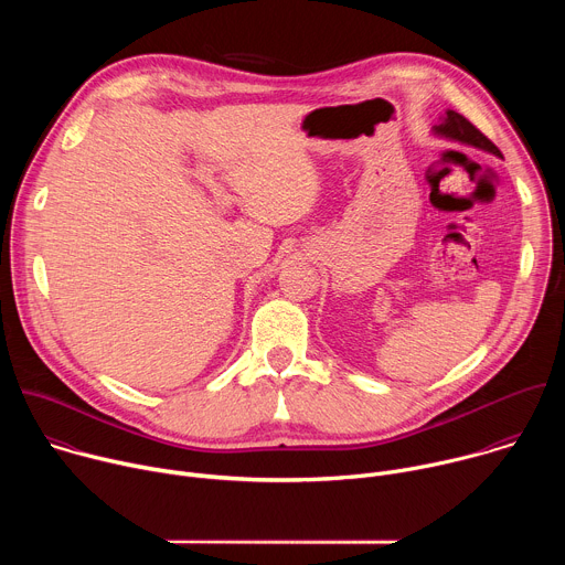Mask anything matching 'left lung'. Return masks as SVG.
<instances>
[{"instance_id": "1", "label": "left lung", "mask_w": 565, "mask_h": 565, "mask_svg": "<svg viewBox=\"0 0 565 565\" xmlns=\"http://www.w3.org/2000/svg\"><path fill=\"white\" fill-rule=\"evenodd\" d=\"M438 138H445V140H451V142H460V145H467V147H473V149H480V151H488V153H494V156H501V149L488 138L482 136L465 116L447 109L438 125H434L431 129Z\"/></svg>"}]
</instances>
